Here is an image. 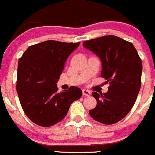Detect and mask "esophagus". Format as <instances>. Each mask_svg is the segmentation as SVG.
Listing matches in <instances>:
<instances>
[{
	"label": "esophagus",
	"instance_id": "1",
	"mask_svg": "<svg viewBox=\"0 0 155 155\" xmlns=\"http://www.w3.org/2000/svg\"><path fill=\"white\" fill-rule=\"evenodd\" d=\"M82 93H83V95H85V96H89L90 94H91V91L85 89L82 90Z\"/></svg>",
	"mask_w": 155,
	"mask_h": 155
}]
</instances>
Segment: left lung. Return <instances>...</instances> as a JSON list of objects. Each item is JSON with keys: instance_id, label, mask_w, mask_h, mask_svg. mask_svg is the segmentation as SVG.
Wrapping results in <instances>:
<instances>
[{"instance_id": "8db88e82", "label": "left lung", "mask_w": 155, "mask_h": 155, "mask_svg": "<svg viewBox=\"0 0 155 155\" xmlns=\"http://www.w3.org/2000/svg\"><path fill=\"white\" fill-rule=\"evenodd\" d=\"M83 46L99 57L101 76L110 84L106 93L92 92L97 105L89 111L90 116L101 124H116L136 102L141 86V60L131 42L115 35L84 41Z\"/></svg>"}]
</instances>
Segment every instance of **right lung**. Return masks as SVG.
<instances>
[{
	"mask_svg": "<svg viewBox=\"0 0 155 155\" xmlns=\"http://www.w3.org/2000/svg\"><path fill=\"white\" fill-rule=\"evenodd\" d=\"M79 45L47 40L30 46L19 59L16 90L24 113L34 124L55 125L81 97L79 87L71 86L58 93L57 85L67 59Z\"/></svg>",
	"mask_w": 155,
	"mask_h": 155,
	"instance_id": "right-lung-1",
	"label": "right lung"
}]
</instances>
